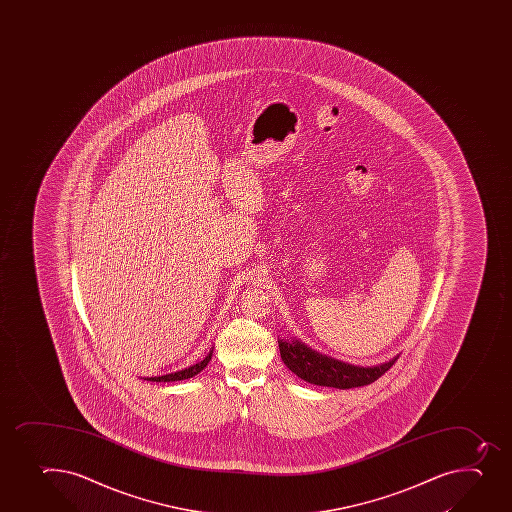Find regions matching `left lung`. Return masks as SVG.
Masks as SVG:
<instances>
[{"instance_id":"8db88e82","label":"left lung","mask_w":512,"mask_h":512,"mask_svg":"<svg viewBox=\"0 0 512 512\" xmlns=\"http://www.w3.org/2000/svg\"><path fill=\"white\" fill-rule=\"evenodd\" d=\"M280 357L300 379L315 385L335 387V389H352L369 385L384 375L387 370L399 359V355L384 364L374 367H359V365L345 364L340 360L332 359L327 355L319 354L300 340H279Z\"/></svg>"}]
</instances>
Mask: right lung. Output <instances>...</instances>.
Returning a JSON list of instances; mask_svg holds the SVG:
<instances>
[{
  "label": "right lung",
  "instance_id": "obj_1",
  "mask_svg": "<svg viewBox=\"0 0 512 512\" xmlns=\"http://www.w3.org/2000/svg\"><path fill=\"white\" fill-rule=\"evenodd\" d=\"M212 354L213 350H210L205 359L200 360L198 364L190 365L188 369L178 370V372H173V374L160 375V377H147L145 380H152V382H175V380L190 379L193 375L200 374L207 367L208 362L212 359Z\"/></svg>",
  "mask_w": 512,
  "mask_h": 512
}]
</instances>
